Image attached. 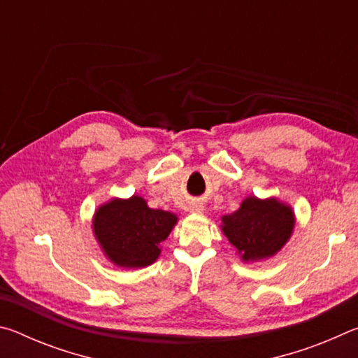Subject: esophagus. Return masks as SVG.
<instances>
[{
	"label": "esophagus",
	"instance_id": "esophagus-1",
	"mask_svg": "<svg viewBox=\"0 0 358 358\" xmlns=\"http://www.w3.org/2000/svg\"><path fill=\"white\" fill-rule=\"evenodd\" d=\"M189 210H191V211H196V213H201V211L203 210V205H201V203H192Z\"/></svg>",
	"mask_w": 358,
	"mask_h": 358
}]
</instances>
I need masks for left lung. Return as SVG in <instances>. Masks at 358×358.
<instances>
[{
	"label": "left lung",
	"mask_w": 358,
	"mask_h": 358,
	"mask_svg": "<svg viewBox=\"0 0 358 358\" xmlns=\"http://www.w3.org/2000/svg\"><path fill=\"white\" fill-rule=\"evenodd\" d=\"M294 213L276 199L248 197L232 215L222 216V232L245 262L275 256L294 230Z\"/></svg>",
	"instance_id": "obj_1"
}]
</instances>
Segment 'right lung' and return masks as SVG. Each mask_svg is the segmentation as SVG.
<instances>
[{"mask_svg":"<svg viewBox=\"0 0 358 358\" xmlns=\"http://www.w3.org/2000/svg\"><path fill=\"white\" fill-rule=\"evenodd\" d=\"M177 224V216L150 208L142 197L113 199L94 213L93 232L115 265L141 268L159 257V243Z\"/></svg>","mask_w":358,"mask_h":358,"instance_id":"add662e5","label":"right lung"}]
</instances>
